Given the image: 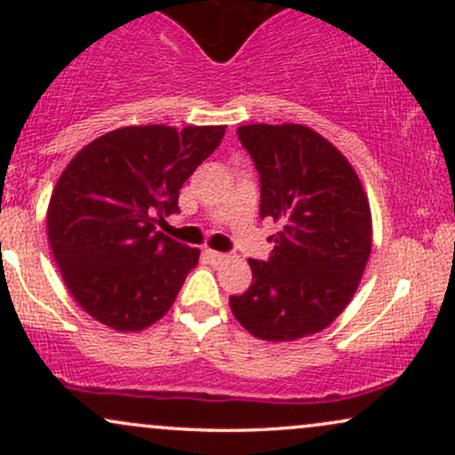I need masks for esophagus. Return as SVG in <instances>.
<instances>
[{"label": "esophagus", "instance_id": "34e87169", "mask_svg": "<svg viewBox=\"0 0 455 455\" xmlns=\"http://www.w3.org/2000/svg\"><path fill=\"white\" fill-rule=\"evenodd\" d=\"M205 257L212 260V263H222L224 259H227V254L224 252H216V250H205Z\"/></svg>", "mask_w": 455, "mask_h": 455}]
</instances>
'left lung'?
<instances>
[{
  "label": "left lung",
  "instance_id": "obj_1",
  "mask_svg": "<svg viewBox=\"0 0 455 455\" xmlns=\"http://www.w3.org/2000/svg\"><path fill=\"white\" fill-rule=\"evenodd\" d=\"M237 137L260 175V218L280 231L269 260H248L252 284L228 304L259 340H299L331 325L362 282L372 252L368 196L351 162L312 128L250 124Z\"/></svg>",
  "mask_w": 455,
  "mask_h": 455
}]
</instances>
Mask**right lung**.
<instances>
[{"mask_svg":"<svg viewBox=\"0 0 455 455\" xmlns=\"http://www.w3.org/2000/svg\"><path fill=\"white\" fill-rule=\"evenodd\" d=\"M227 126H126L85 145L60 175L46 231L68 291L115 331H140L173 306L190 248L156 224L175 213L184 181L222 143Z\"/></svg>","mask_w":455,"mask_h":455,"instance_id":"right-lung-1","label":"right lung"}]
</instances>
